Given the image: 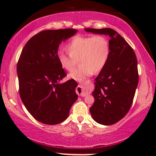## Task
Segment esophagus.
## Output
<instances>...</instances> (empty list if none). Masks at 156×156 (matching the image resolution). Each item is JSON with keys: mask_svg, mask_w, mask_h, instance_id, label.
<instances>
[{"mask_svg": "<svg viewBox=\"0 0 156 156\" xmlns=\"http://www.w3.org/2000/svg\"><path fill=\"white\" fill-rule=\"evenodd\" d=\"M76 93L78 94V95L81 97L85 96V94L83 93V86H82L81 83L76 87Z\"/></svg>", "mask_w": 156, "mask_h": 156, "instance_id": "obj_1", "label": "esophagus"}]
</instances>
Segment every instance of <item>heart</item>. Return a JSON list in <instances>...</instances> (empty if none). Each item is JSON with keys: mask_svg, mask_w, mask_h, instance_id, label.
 Wrapping results in <instances>:
<instances>
[{"mask_svg": "<svg viewBox=\"0 0 156 156\" xmlns=\"http://www.w3.org/2000/svg\"><path fill=\"white\" fill-rule=\"evenodd\" d=\"M69 55L59 51L57 58L61 67L71 71L79 58L81 65L72 71L68 77L76 80H83L94 73L101 72L108 62L110 55V44L104 36H76L68 42Z\"/></svg>", "mask_w": 156, "mask_h": 156, "instance_id": "1", "label": "heart"}]
</instances>
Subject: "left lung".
<instances>
[{
  "label": "left lung",
  "mask_w": 156,
  "mask_h": 156,
  "mask_svg": "<svg viewBox=\"0 0 156 156\" xmlns=\"http://www.w3.org/2000/svg\"><path fill=\"white\" fill-rule=\"evenodd\" d=\"M85 31L110 37V55L94 79V103L89 111L99 124H115L126 115L133 103L139 83L136 56L125 39L112 28Z\"/></svg>",
  "instance_id": "left-lung-1"
}]
</instances>
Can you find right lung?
<instances>
[{
    "instance_id": "add662e5",
    "label": "right lung",
    "mask_w": 156,
    "mask_h": 156,
    "mask_svg": "<svg viewBox=\"0 0 156 156\" xmlns=\"http://www.w3.org/2000/svg\"><path fill=\"white\" fill-rule=\"evenodd\" d=\"M76 32L72 28L42 31L21 52L17 67L20 95L28 112L44 124L65 120L78 99L76 80L59 83L67 74L57 58L59 44Z\"/></svg>"
}]
</instances>
